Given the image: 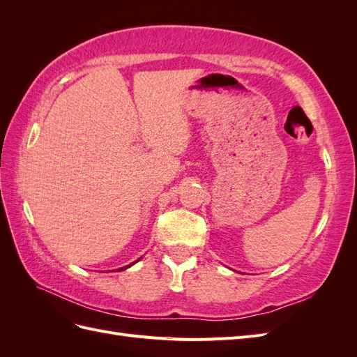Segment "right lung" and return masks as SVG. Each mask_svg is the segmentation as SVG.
<instances>
[{
  "instance_id": "add662e5",
  "label": "right lung",
  "mask_w": 357,
  "mask_h": 357,
  "mask_svg": "<svg viewBox=\"0 0 357 357\" xmlns=\"http://www.w3.org/2000/svg\"><path fill=\"white\" fill-rule=\"evenodd\" d=\"M139 259H142V257H139ZM139 259H138V261H139ZM135 262H137V261H135ZM135 262H132L131 265H128V266H123V268H119V269H117V271H123V269H126V268H129V266H132V265H134Z\"/></svg>"
}]
</instances>
